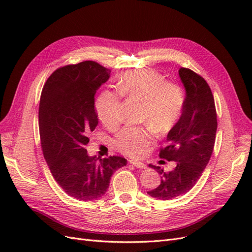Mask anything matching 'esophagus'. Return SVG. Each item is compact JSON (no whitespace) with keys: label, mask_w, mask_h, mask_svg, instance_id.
I'll return each instance as SVG.
<instances>
[{"label":"esophagus","mask_w":252,"mask_h":252,"mask_svg":"<svg viewBox=\"0 0 252 252\" xmlns=\"http://www.w3.org/2000/svg\"><path fill=\"white\" fill-rule=\"evenodd\" d=\"M129 162H130V164H132L133 166L138 167V168H141V169L146 168V164L143 162H138V161H129Z\"/></svg>","instance_id":"1"}]
</instances>
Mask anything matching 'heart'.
<instances>
[{"mask_svg":"<svg viewBox=\"0 0 252 252\" xmlns=\"http://www.w3.org/2000/svg\"><path fill=\"white\" fill-rule=\"evenodd\" d=\"M118 91L105 90L95 102L97 117L107 128L121 122V95L141 103L143 126H125L116 134L112 144L129 157H140L154 143L155 132H170L181 119L185 106V93L181 85L166 81L151 69L128 71L118 83Z\"/></svg>","mask_w":252,"mask_h":252,"instance_id":"obj_1","label":"heart"}]
</instances>
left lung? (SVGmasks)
Masks as SVG:
<instances>
[{
    "instance_id": "8db88e82",
    "label": "left lung",
    "mask_w": 252,
    "mask_h": 252,
    "mask_svg": "<svg viewBox=\"0 0 252 252\" xmlns=\"http://www.w3.org/2000/svg\"><path fill=\"white\" fill-rule=\"evenodd\" d=\"M179 74L186 90L184 110L167 134V145L159 149L161 158L173 161L175 167L166 172L149 165L161 175V183L147 193L165 201L187 193L199 181L215 147L218 127L215 98L207 82L188 68L181 67Z\"/></svg>"
}]
</instances>
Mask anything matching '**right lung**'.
Wrapping results in <instances>:
<instances>
[{
	"instance_id": "1",
	"label": "right lung",
	"mask_w": 252,
	"mask_h": 252,
	"mask_svg": "<svg viewBox=\"0 0 252 252\" xmlns=\"http://www.w3.org/2000/svg\"><path fill=\"white\" fill-rule=\"evenodd\" d=\"M110 69L94 61L66 65L51 73L43 87L39 107L41 146L53 179L79 201L104 195L112 173L127 159L89 157L88 134L97 123L94 95L107 82Z\"/></svg>"
}]
</instances>
